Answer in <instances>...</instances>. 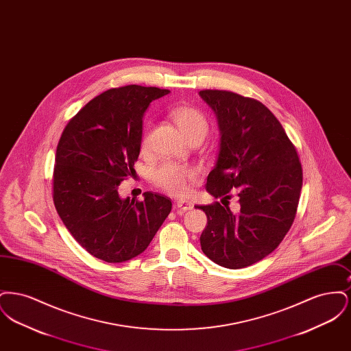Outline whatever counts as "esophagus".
Here are the masks:
<instances>
[{"mask_svg":"<svg viewBox=\"0 0 351 351\" xmlns=\"http://www.w3.org/2000/svg\"><path fill=\"white\" fill-rule=\"evenodd\" d=\"M175 208H176V209H180V210H184V212H186V210H191V209L193 208V205H192V202H191V201L179 200L176 201Z\"/></svg>","mask_w":351,"mask_h":351,"instance_id":"obj_1","label":"esophagus"}]
</instances>
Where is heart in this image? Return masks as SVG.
Listing matches in <instances>:
<instances>
[{"mask_svg": "<svg viewBox=\"0 0 351 351\" xmlns=\"http://www.w3.org/2000/svg\"><path fill=\"white\" fill-rule=\"evenodd\" d=\"M176 123L185 135L195 132H204L208 134L209 125L200 112L192 108H178L172 112ZM149 146V133H145L142 139V147L147 149ZM196 172L192 168L178 166L175 163H163L155 168L152 172V180L159 188L165 189L168 193L180 196L188 191V183L193 180Z\"/></svg>", "mask_w": 351, "mask_h": 351, "instance_id": "obj_1", "label": "heart"}]
</instances>
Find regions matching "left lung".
I'll use <instances>...</instances> for the list:
<instances>
[{
  "instance_id": "8db88e82",
  "label": "left lung",
  "mask_w": 351,
  "mask_h": 351,
  "mask_svg": "<svg viewBox=\"0 0 351 351\" xmlns=\"http://www.w3.org/2000/svg\"><path fill=\"white\" fill-rule=\"evenodd\" d=\"M199 95L216 114L221 136L206 191L216 199H230L228 193L237 188L241 205L238 213L217 201L195 206L208 217L201 250L222 267H247L279 246L295 219L300 160L283 126L262 102L226 90Z\"/></svg>"
}]
</instances>
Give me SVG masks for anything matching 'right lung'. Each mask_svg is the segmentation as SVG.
Here are the masks:
<instances>
[{
    "label": "right lung",
    "instance_id": "right-lung-1",
    "mask_svg": "<svg viewBox=\"0 0 351 351\" xmlns=\"http://www.w3.org/2000/svg\"><path fill=\"white\" fill-rule=\"evenodd\" d=\"M169 93L126 85L89 101L68 122L53 168V204L69 233L90 255L121 263L142 254L167 218L172 202L145 192L122 199L118 185L135 172L143 116Z\"/></svg>",
    "mask_w": 351,
    "mask_h": 351
}]
</instances>
